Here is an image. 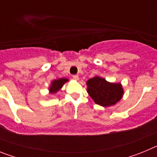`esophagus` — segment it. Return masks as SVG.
Returning a JSON list of instances; mask_svg holds the SVG:
<instances>
[{"mask_svg":"<svg viewBox=\"0 0 157 157\" xmlns=\"http://www.w3.org/2000/svg\"><path fill=\"white\" fill-rule=\"evenodd\" d=\"M72 77H73V78H74L75 80H78V75H74Z\"/></svg>","mask_w":157,"mask_h":157,"instance_id":"1","label":"esophagus"}]
</instances>
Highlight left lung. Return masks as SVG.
Instances as JSON below:
<instances>
[{
  "instance_id": "8db88e82",
  "label": "left lung",
  "mask_w": 157,
  "mask_h": 157,
  "mask_svg": "<svg viewBox=\"0 0 157 157\" xmlns=\"http://www.w3.org/2000/svg\"><path fill=\"white\" fill-rule=\"evenodd\" d=\"M87 92L96 104L109 107L116 104L123 95L120 83H111L103 78L96 76L86 82Z\"/></svg>"
}]
</instances>
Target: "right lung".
Wrapping results in <instances>:
<instances>
[{
	"label": "right lung",
	"mask_w": 157,
	"mask_h": 157,
	"mask_svg": "<svg viewBox=\"0 0 157 157\" xmlns=\"http://www.w3.org/2000/svg\"><path fill=\"white\" fill-rule=\"evenodd\" d=\"M68 81V79L67 78H59L57 80H54L52 82V84H51V86L49 87V91H50V94H55V93L57 92L59 89L63 86V85L65 82Z\"/></svg>",
	"instance_id": "right-lung-1"
}]
</instances>
